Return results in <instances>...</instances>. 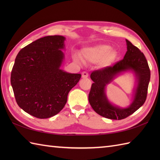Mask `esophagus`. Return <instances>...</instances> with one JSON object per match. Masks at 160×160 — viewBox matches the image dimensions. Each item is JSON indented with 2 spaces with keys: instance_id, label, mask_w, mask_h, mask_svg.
<instances>
[{
  "instance_id": "34e87169",
  "label": "esophagus",
  "mask_w": 160,
  "mask_h": 160,
  "mask_svg": "<svg viewBox=\"0 0 160 160\" xmlns=\"http://www.w3.org/2000/svg\"><path fill=\"white\" fill-rule=\"evenodd\" d=\"M88 77H89V74H88V73L85 72V71H84V72L82 73V78H87Z\"/></svg>"
}]
</instances>
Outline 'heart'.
<instances>
[{"label": "heart", "mask_w": 160, "mask_h": 160, "mask_svg": "<svg viewBox=\"0 0 160 160\" xmlns=\"http://www.w3.org/2000/svg\"><path fill=\"white\" fill-rule=\"evenodd\" d=\"M118 56L115 50L111 49L110 45L105 44H98L93 47L84 48L82 52V58L84 61L91 63L99 62L101 68H105L113 63ZM74 60L77 62H81L79 56H75Z\"/></svg>", "instance_id": "obj_1"}]
</instances>
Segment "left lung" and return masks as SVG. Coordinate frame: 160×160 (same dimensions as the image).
I'll list each match as a JSON object with an SVG mask.
<instances>
[{"mask_svg": "<svg viewBox=\"0 0 160 160\" xmlns=\"http://www.w3.org/2000/svg\"><path fill=\"white\" fill-rule=\"evenodd\" d=\"M127 52L124 58L113 66L95 71L91 74L93 83L89 94V102L98 114L111 120H122L140 108L145 102L150 82L151 71L143 53L126 40ZM128 71L136 77L132 102L128 108H122L112 104L106 95V86L115 77Z\"/></svg>", "mask_w": 160, "mask_h": 160, "instance_id": "left-lung-1", "label": "left lung"}]
</instances>
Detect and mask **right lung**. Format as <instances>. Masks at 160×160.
<instances>
[{
    "label": "right lung",
    "mask_w": 160,
    "mask_h": 160,
    "mask_svg": "<svg viewBox=\"0 0 160 160\" xmlns=\"http://www.w3.org/2000/svg\"><path fill=\"white\" fill-rule=\"evenodd\" d=\"M65 37L48 36L35 40L18 52L11 73L16 101L26 113L45 119L58 114L67 103L80 73L61 69Z\"/></svg>",
    "instance_id": "obj_1"
}]
</instances>
